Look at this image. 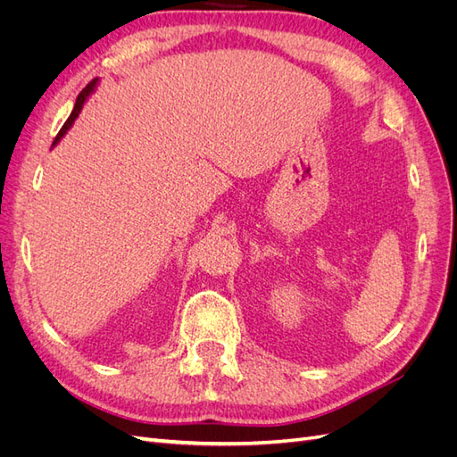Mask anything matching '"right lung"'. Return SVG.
<instances>
[{"instance_id":"add662e5","label":"right lung","mask_w":457,"mask_h":457,"mask_svg":"<svg viewBox=\"0 0 457 457\" xmlns=\"http://www.w3.org/2000/svg\"><path fill=\"white\" fill-rule=\"evenodd\" d=\"M96 84H99V79H93L91 84H87V87L81 91L79 95H78V99H76V104H74V110H72V114H71V118H68L66 121H64V126H62V129L59 131V135L54 137V141H53V146H57L59 145V141L62 139V137L68 133V129L72 128V123L76 121V118L79 116V112H81V108H84V104H86V101L89 99V95L95 91V87H96Z\"/></svg>"}]
</instances>
